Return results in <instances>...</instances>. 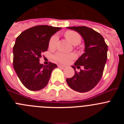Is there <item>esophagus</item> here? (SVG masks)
Instances as JSON below:
<instances>
[{
  "label": "esophagus",
  "mask_w": 124,
  "mask_h": 124,
  "mask_svg": "<svg viewBox=\"0 0 124 124\" xmlns=\"http://www.w3.org/2000/svg\"><path fill=\"white\" fill-rule=\"evenodd\" d=\"M58 66H59V67L61 68H63V69L65 68V67H66L65 66H64V65H61V64H59Z\"/></svg>",
  "instance_id": "esophagus-1"
}]
</instances>
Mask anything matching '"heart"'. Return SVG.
Masks as SVG:
<instances>
[{
	"label": "heart",
	"mask_w": 124,
	"mask_h": 124,
	"mask_svg": "<svg viewBox=\"0 0 124 124\" xmlns=\"http://www.w3.org/2000/svg\"><path fill=\"white\" fill-rule=\"evenodd\" d=\"M64 37L71 43L74 45H77L79 44L81 41V36L77 31L73 30H68L64 33ZM58 41V37L57 35L52 36L49 40L48 48L50 50H53L56 48ZM76 58V54L74 53H66L58 52L53 56V59L55 61L62 64H67L70 61Z\"/></svg>",
	"instance_id": "obj_1"
}]
</instances>
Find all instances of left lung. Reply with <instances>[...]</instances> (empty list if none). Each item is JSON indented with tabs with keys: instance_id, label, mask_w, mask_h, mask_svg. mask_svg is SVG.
<instances>
[{
	"instance_id": "8db88e82",
	"label": "left lung",
	"mask_w": 124,
	"mask_h": 124,
	"mask_svg": "<svg viewBox=\"0 0 124 124\" xmlns=\"http://www.w3.org/2000/svg\"><path fill=\"white\" fill-rule=\"evenodd\" d=\"M78 31L85 43V52L76 61L72 68L74 75L66 79L68 86L79 93H86L93 89L100 81L107 58V45L102 36L92 28L85 26L68 27ZM84 69L79 72L75 71V66Z\"/></svg>"
}]
</instances>
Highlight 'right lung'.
I'll return each instance as SVG.
<instances>
[{
    "instance_id": "1",
    "label": "right lung",
    "mask_w": 124,
    "mask_h": 124,
    "mask_svg": "<svg viewBox=\"0 0 124 124\" xmlns=\"http://www.w3.org/2000/svg\"><path fill=\"white\" fill-rule=\"evenodd\" d=\"M60 27L37 25L23 31L13 48V65L18 78L26 88L39 91L48 83L51 72L57 65L51 62L40 64L43 52L46 51L51 36Z\"/></svg>"
}]
</instances>
